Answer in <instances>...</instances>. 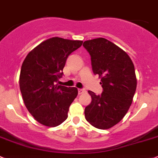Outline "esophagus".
I'll return each mask as SVG.
<instances>
[{"instance_id": "obj_1", "label": "esophagus", "mask_w": 158, "mask_h": 158, "mask_svg": "<svg viewBox=\"0 0 158 158\" xmlns=\"http://www.w3.org/2000/svg\"><path fill=\"white\" fill-rule=\"evenodd\" d=\"M86 93V90L85 89H78V94H83Z\"/></svg>"}]
</instances>
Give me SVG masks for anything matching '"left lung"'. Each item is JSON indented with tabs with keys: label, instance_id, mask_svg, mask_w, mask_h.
Listing matches in <instances>:
<instances>
[{
	"label": "left lung",
	"instance_id": "left-lung-1",
	"mask_svg": "<svg viewBox=\"0 0 158 158\" xmlns=\"http://www.w3.org/2000/svg\"><path fill=\"white\" fill-rule=\"evenodd\" d=\"M83 45L103 89L100 95L88 91L92 101L84 110L85 118L94 127L108 129L123 119L132 103L137 87L134 64L126 52L106 39L87 40Z\"/></svg>",
	"mask_w": 158,
	"mask_h": 158
}]
</instances>
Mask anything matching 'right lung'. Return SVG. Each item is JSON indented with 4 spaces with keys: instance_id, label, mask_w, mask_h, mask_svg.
<instances>
[{
    "instance_id": "1",
    "label": "right lung",
    "mask_w": 158,
    "mask_h": 158,
    "mask_svg": "<svg viewBox=\"0 0 158 158\" xmlns=\"http://www.w3.org/2000/svg\"><path fill=\"white\" fill-rule=\"evenodd\" d=\"M82 43L52 37L34 48L23 62L19 81L23 100L30 114L43 126L55 127L68 118L78 91L55 82L62 76L68 55Z\"/></svg>"
}]
</instances>
